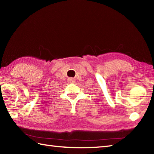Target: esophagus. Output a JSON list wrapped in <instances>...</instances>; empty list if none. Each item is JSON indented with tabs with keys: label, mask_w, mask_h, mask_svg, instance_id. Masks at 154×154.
Wrapping results in <instances>:
<instances>
[{
	"label": "esophagus",
	"mask_w": 154,
	"mask_h": 154,
	"mask_svg": "<svg viewBox=\"0 0 154 154\" xmlns=\"http://www.w3.org/2000/svg\"><path fill=\"white\" fill-rule=\"evenodd\" d=\"M67 81H68V83H74L75 79H74L73 77H69Z\"/></svg>",
	"instance_id": "obj_1"
}]
</instances>
